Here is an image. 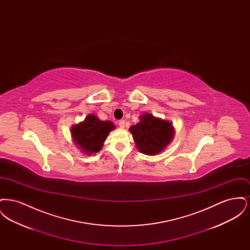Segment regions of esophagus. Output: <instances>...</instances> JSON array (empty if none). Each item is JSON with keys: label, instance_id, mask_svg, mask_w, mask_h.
Returning a JSON list of instances; mask_svg holds the SVG:
<instances>
[{"label": "esophagus", "instance_id": "obj_1", "mask_svg": "<svg viewBox=\"0 0 250 250\" xmlns=\"http://www.w3.org/2000/svg\"><path fill=\"white\" fill-rule=\"evenodd\" d=\"M125 121L124 120H120L119 123H118V125H119L120 127L121 128H124L125 127Z\"/></svg>", "mask_w": 250, "mask_h": 250}]
</instances>
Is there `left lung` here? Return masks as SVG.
<instances>
[{"instance_id": "1", "label": "left lung", "mask_w": 250, "mask_h": 250, "mask_svg": "<svg viewBox=\"0 0 250 250\" xmlns=\"http://www.w3.org/2000/svg\"><path fill=\"white\" fill-rule=\"evenodd\" d=\"M140 120L129 128L136 147L144 155H154L162 152L174 136L171 123L156 118L151 113H144Z\"/></svg>"}]
</instances>
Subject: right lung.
I'll use <instances>...</instances> for the list:
<instances>
[{
    "label": "right lung",
    "instance_id": "1",
    "mask_svg": "<svg viewBox=\"0 0 250 250\" xmlns=\"http://www.w3.org/2000/svg\"><path fill=\"white\" fill-rule=\"evenodd\" d=\"M114 128L110 121H100L94 114H89L83 122L72 126V138L84 154L91 155L102 149L108 133Z\"/></svg>",
    "mask_w": 250,
    "mask_h": 250
}]
</instances>
